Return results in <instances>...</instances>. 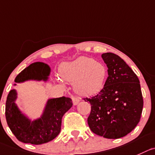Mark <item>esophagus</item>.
<instances>
[{"label": "esophagus", "mask_w": 155, "mask_h": 155, "mask_svg": "<svg viewBox=\"0 0 155 155\" xmlns=\"http://www.w3.org/2000/svg\"><path fill=\"white\" fill-rule=\"evenodd\" d=\"M72 101H73V104L74 105H77V104H78V103H79V99L78 98H77V97H72Z\"/></svg>", "instance_id": "1"}]
</instances>
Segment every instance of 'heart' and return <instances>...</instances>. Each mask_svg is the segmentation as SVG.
I'll return each mask as SVG.
<instances>
[{
	"label": "heart",
	"instance_id": "obj_1",
	"mask_svg": "<svg viewBox=\"0 0 155 155\" xmlns=\"http://www.w3.org/2000/svg\"><path fill=\"white\" fill-rule=\"evenodd\" d=\"M60 74L64 80L74 82V90L79 95L91 97L101 92L107 77V68L103 63L87 57H80L64 63Z\"/></svg>",
	"mask_w": 155,
	"mask_h": 155
}]
</instances>
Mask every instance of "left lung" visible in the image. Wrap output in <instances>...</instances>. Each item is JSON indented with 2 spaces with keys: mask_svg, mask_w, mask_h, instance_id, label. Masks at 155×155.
I'll use <instances>...</instances> for the list:
<instances>
[{
  "mask_svg": "<svg viewBox=\"0 0 155 155\" xmlns=\"http://www.w3.org/2000/svg\"><path fill=\"white\" fill-rule=\"evenodd\" d=\"M102 58L108 78L97 95L84 99L91 105L87 123L96 135L116 139L126 136L139 123L142 94L138 77L124 60L111 52L104 53Z\"/></svg>",
  "mask_w": 155,
  "mask_h": 155,
  "instance_id": "1",
  "label": "left lung"
}]
</instances>
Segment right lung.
<instances>
[{"mask_svg":"<svg viewBox=\"0 0 155 155\" xmlns=\"http://www.w3.org/2000/svg\"><path fill=\"white\" fill-rule=\"evenodd\" d=\"M50 72L51 68L47 64L32 63L16 77L14 85L31 80L47 81ZM17 99V91L11 90L6 101L7 125L19 141L32 145H41L56 138L61 131L62 116L73 105L69 97L48 99L40 117L31 120L19 109L15 103Z\"/></svg>","mask_w":155,"mask_h":155,"instance_id":"right-lung-1","label":"right lung"}]
</instances>
